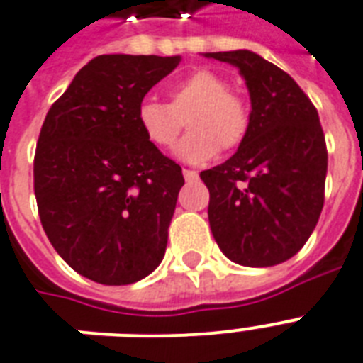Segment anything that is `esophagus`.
<instances>
[{
  "label": "esophagus",
  "mask_w": 363,
  "mask_h": 363,
  "mask_svg": "<svg viewBox=\"0 0 363 363\" xmlns=\"http://www.w3.org/2000/svg\"><path fill=\"white\" fill-rule=\"evenodd\" d=\"M184 178L187 182H193V179L199 178V172L196 170H191V168H184Z\"/></svg>",
  "instance_id": "obj_1"
}]
</instances>
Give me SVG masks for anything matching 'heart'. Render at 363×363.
<instances>
[{
	"mask_svg": "<svg viewBox=\"0 0 363 363\" xmlns=\"http://www.w3.org/2000/svg\"><path fill=\"white\" fill-rule=\"evenodd\" d=\"M168 104L144 99L136 106V123L152 146L170 150L178 142L184 121L191 131L178 146L189 163L232 152L247 138L253 112L247 97L228 88V80L211 69H195L168 86Z\"/></svg>",
	"mask_w": 363,
	"mask_h": 363,
	"instance_id": "obj_1",
	"label": "heart"
}]
</instances>
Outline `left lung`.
Segmentation results:
<instances>
[{
	"instance_id": "left-lung-1",
	"label": "left lung",
	"mask_w": 363,
	"mask_h": 363,
	"mask_svg": "<svg viewBox=\"0 0 363 363\" xmlns=\"http://www.w3.org/2000/svg\"><path fill=\"white\" fill-rule=\"evenodd\" d=\"M206 56L240 69L253 112L238 152L200 172L211 234L232 262H285L309 240L324 206L328 150L318 112L285 71L255 52Z\"/></svg>"
}]
</instances>
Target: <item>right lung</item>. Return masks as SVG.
Segmentation results:
<instances>
[{
	"label": "right lung",
	"mask_w": 363,
	"mask_h": 363,
	"mask_svg": "<svg viewBox=\"0 0 363 363\" xmlns=\"http://www.w3.org/2000/svg\"><path fill=\"white\" fill-rule=\"evenodd\" d=\"M179 56L94 57L52 104L33 159L40 225L57 255L101 285L157 268L185 184L182 167L144 138L136 106Z\"/></svg>",
	"instance_id": "add662e5"
}]
</instances>
